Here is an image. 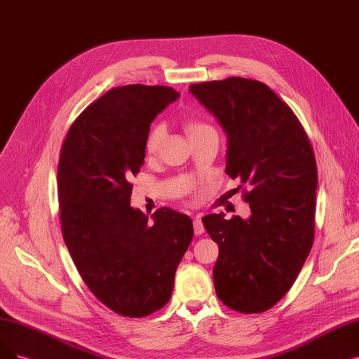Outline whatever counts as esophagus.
Wrapping results in <instances>:
<instances>
[{
	"label": "esophagus",
	"instance_id": "34e87169",
	"mask_svg": "<svg viewBox=\"0 0 359 359\" xmlns=\"http://www.w3.org/2000/svg\"><path fill=\"white\" fill-rule=\"evenodd\" d=\"M193 224H194V233L196 236H200L205 233V226L202 224V215H196L194 219H193Z\"/></svg>",
	"mask_w": 359,
	"mask_h": 359
}]
</instances>
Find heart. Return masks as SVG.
I'll list each match as a JSON object with an SVG mask.
<instances>
[{"instance_id":"heart-1","label":"heart","mask_w":359,"mask_h":359,"mask_svg":"<svg viewBox=\"0 0 359 359\" xmlns=\"http://www.w3.org/2000/svg\"><path fill=\"white\" fill-rule=\"evenodd\" d=\"M206 130H212V126L205 123V122H200V121H190V122H187V133H189L190 137H193L196 134H200V133H203ZM162 135H163V130H162L161 125H156V126L151 128V131L149 133L147 140H146V150H147V153H154L157 150V147H159V144H161Z\"/></svg>"}]
</instances>
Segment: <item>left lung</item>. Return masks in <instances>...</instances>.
I'll return each instance as SVG.
<instances>
[{
	"label": "left lung",
	"mask_w": 359,
	"mask_h": 359,
	"mask_svg": "<svg viewBox=\"0 0 359 359\" xmlns=\"http://www.w3.org/2000/svg\"><path fill=\"white\" fill-rule=\"evenodd\" d=\"M190 93L226 134V175L252 187L243 194L249 219H202L219 248L215 290L237 312H265L290 290L312 248L313 150L293 110L259 81L231 76L191 83Z\"/></svg>",
	"instance_id": "obj_1"
}]
</instances>
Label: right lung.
I'll use <instances>...</instances> for the list:
<instances>
[{
	"mask_svg": "<svg viewBox=\"0 0 359 359\" xmlns=\"http://www.w3.org/2000/svg\"><path fill=\"white\" fill-rule=\"evenodd\" d=\"M178 97L163 85L111 88L72 123L60 150L65 243L93 294L123 317H147L169 302L193 240L187 215L161 208L150 221L130 203L150 123Z\"/></svg>",
	"mask_w": 359,
	"mask_h": 359,
	"instance_id": "right-lung-1",
	"label": "right lung"
}]
</instances>
